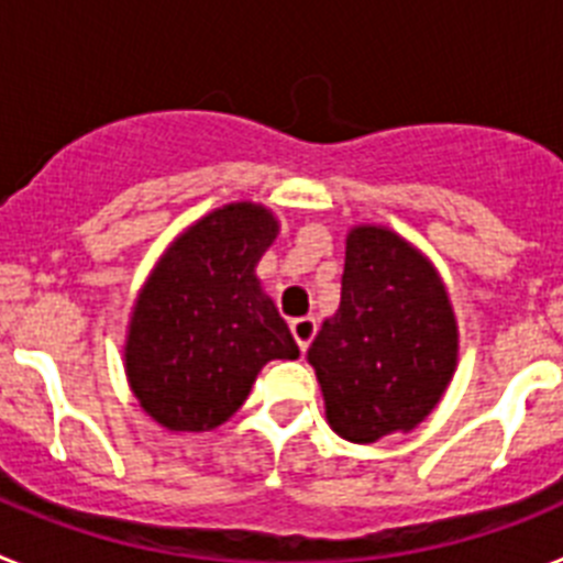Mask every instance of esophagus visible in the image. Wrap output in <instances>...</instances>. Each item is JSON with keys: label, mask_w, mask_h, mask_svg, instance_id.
<instances>
[{"label": "esophagus", "mask_w": 563, "mask_h": 563, "mask_svg": "<svg viewBox=\"0 0 563 563\" xmlns=\"http://www.w3.org/2000/svg\"><path fill=\"white\" fill-rule=\"evenodd\" d=\"M290 332L296 338L301 355H305L310 350L312 338H316V318H296V321H290Z\"/></svg>", "instance_id": "34e87169"}]
</instances>
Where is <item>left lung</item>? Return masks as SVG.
Masks as SVG:
<instances>
[{
    "instance_id": "obj_1",
    "label": "left lung",
    "mask_w": 563,
    "mask_h": 563,
    "mask_svg": "<svg viewBox=\"0 0 563 563\" xmlns=\"http://www.w3.org/2000/svg\"><path fill=\"white\" fill-rule=\"evenodd\" d=\"M456 346L454 310L429 258L389 228H352L341 305L307 352L332 431L375 442L417 429L451 383Z\"/></svg>"
}]
</instances>
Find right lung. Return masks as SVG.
<instances>
[{"mask_svg": "<svg viewBox=\"0 0 563 563\" xmlns=\"http://www.w3.org/2000/svg\"><path fill=\"white\" fill-rule=\"evenodd\" d=\"M278 222L265 206L231 202L174 239L134 301L126 377L168 431H211L245 402L267 361L298 346L256 278Z\"/></svg>", "mask_w": 563, "mask_h": 563, "instance_id": "obj_1", "label": "right lung"}]
</instances>
